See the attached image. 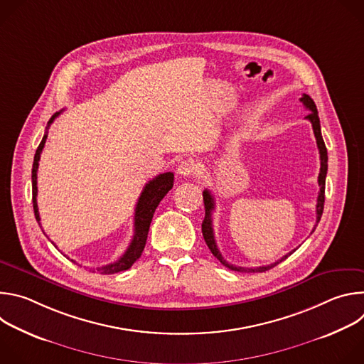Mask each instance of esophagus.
<instances>
[{"mask_svg": "<svg viewBox=\"0 0 364 364\" xmlns=\"http://www.w3.org/2000/svg\"><path fill=\"white\" fill-rule=\"evenodd\" d=\"M198 170H200V167H198V164H197L194 160H186V161H183V163L178 166L177 174H178L180 177H190V176L197 174Z\"/></svg>", "mask_w": 364, "mask_h": 364, "instance_id": "1", "label": "esophagus"}]
</instances>
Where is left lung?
I'll use <instances>...</instances> for the list:
<instances>
[{"label":"left lung","instance_id":"8db88e82","mask_svg":"<svg viewBox=\"0 0 364 364\" xmlns=\"http://www.w3.org/2000/svg\"><path fill=\"white\" fill-rule=\"evenodd\" d=\"M304 107L309 111V114L305 117V119H308L311 122V125H313V131H314V135H316V139H317V145H318V151H320V160H321V167H320V174H318V186H320V193H318V197H317V223L316 226L318 225L321 216H323V210H324V200H326V176H327V168H328V157H327V148H326V144H324V139H323V135H321V125H320V118H318V111H317V107L314 100L311 99L308 95H302V97L299 99ZM203 201H204V210H205V215H204V220L201 223V232H203V237L207 243V246H209L210 252L219 259V261L228 267L229 269L232 271H237V272H265L274 267H277L279 262L285 261V259L292 253L295 252L296 249H294L292 252H289L288 255L282 256L279 261H277L275 264H271V265H267V267H259V268H242V267H235V265H230L228 264L220 250L218 249V245H216V240H215V233H213V223H212V212L215 210V197L212 196V193L209 190H204L203 191ZM316 226L313 229V232L316 230Z\"/></svg>","mask_w":364,"mask_h":364}]
</instances>
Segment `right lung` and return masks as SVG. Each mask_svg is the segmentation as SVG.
I'll use <instances>...</instances> for the list:
<instances>
[{"instance_id": "right-lung-1", "label": "right lung", "mask_w": 364, "mask_h": 364, "mask_svg": "<svg viewBox=\"0 0 364 364\" xmlns=\"http://www.w3.org/2000/svg\"><path fill=\"white\" fill-rule=\"evenodd\" d=\"M60 114H62V111L56 112L53 117L50 118L47 129H48L50 124L53 122ZM46 138H47V132L44 134L38 148L36 149L33 170H31L33 209H34V216H36V220L38 222V225H40V215H38V207H37V170H38L40 154H41L43 146L46 144ZM173 186H174V174L173 173L160 174V176L149 180L145 184V187H144V190H142V193H141V196L138 198L136 207H135L134 237H132L128 249L125 250V253L118 259L117 262L109 264V265L99 267V268H96L93 271H97L102 275H111V274H117V272H121V271H127V269H129L134 265V262L141 256V253H142V250L145 247V242H146V236H148V230H149V225H151L154 212H155V209H157V205L160 204V201L164 198V196L173 188ZM51 243H53V242H51Z\"/></svg>"}]
</instances>
